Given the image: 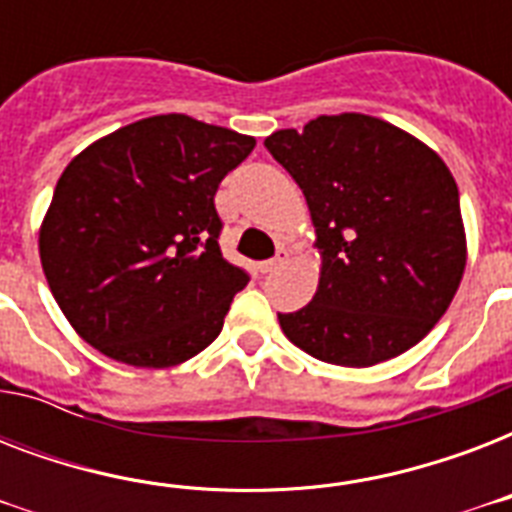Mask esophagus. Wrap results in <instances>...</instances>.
<instances>
[{
	"label": "esophagus",
	"instance_id": "obj_1",
	"mask_svg": "<svg viewBox=\"0 0 512 512\" xmlns=\"http://www.w3.org/2000/svg\"><path fill=\"white\" fill-rule=\"evenodd\" d=\"M287 257H289L287 249H281L279 255L271 257V260H265V263H260V271H263V273H273V271H276V268H281V265L287 263Z\"/></svg>",
	"mask_w": 512,
	"mask_h": 512
}]
</instances>
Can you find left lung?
Returning <instances> with one entry per match:
<instances>
[{
  "instance_id": "left-lung-1",
  "label": "left lung",
  "mask_w": 512,
  "mask_h": 512,
  "mask_svg": "<svg viewBox=\"0 0 512 512\" xmlns=\"http://www.w3.org/2000/svg\"><path fill=\"white\" fill-rule=\"evenodd\" d=\"M303 188L319 287L279 313L281 332L319 361L364 369L428 335L460 287L468 241L460 191L422 140L366 114L319 116L265 138Z\"/></svg>"
}]
</instances>
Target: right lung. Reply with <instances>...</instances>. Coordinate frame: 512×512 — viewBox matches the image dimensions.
Returning a JSON list of instances; mask_svg holds the SVG:
<instances>
[{"mask_svg": "<svg viewBox=\"0 0 512 512\" xmlns=\"http://www.w3.org/2000/svg\"><path fill=\"white\" fill-rule=\"evenodd\" d=\"M255 138L185 114L95 140L60 175L39 228L50 292L103 356L167 369L207 348L249 276L220 252L217 185Z\"/></svg>", "mask_w": 512, "mask_h": 512, "instance_id": "right-lung-1", "label": "right lung"}]
</instances>
